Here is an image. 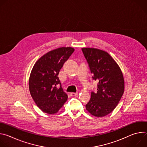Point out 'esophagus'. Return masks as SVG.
Returning <instances> with one entry per match:
<instances>
[{
    "instance_id": "obj_1",
    "label": "esophagus",
    "mask_w": 147,
    "mask_h": 147,
    "mask_svg": "<svg viewBox=\"0 0 147 147\" xmlns=\"http://www.w3.org/2000/svg\"><path fill=\"white\" fill-rule=\"evenodd\" d=\"M78 92H71L70 95L71 96H77L78 95Z\"/></svg>"
}]
</instances>
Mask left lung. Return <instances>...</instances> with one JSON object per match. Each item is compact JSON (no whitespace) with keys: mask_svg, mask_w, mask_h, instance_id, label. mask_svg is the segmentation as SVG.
I'll return each instance as SVG.
<instances>
[{"mask_svg":"<svg viewBox=\"0 0 147 147\" xmlns=\"http://www.w3.org/2000/svg\"><path fill=\"white\" fill-rule=\"evenodd\" d=\"M81 50L93 75L92 79L98 82L97 91L91 92L86 109L94 116H105L115 109L123 94L124 81L122 72L107 52L90 48Z\"/></svg>","mask_w":147,"mask_h":147,"instance_id":"left-lung-1","label":"left lung"}]
</instances>
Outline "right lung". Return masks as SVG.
<instances>
[{
    "instance_id": "1",
    "label": "right lung",
    "mask_w": 147,
    "mask_h": 147,
    "mask_svg": "<svg viewBox=\"0 0 147 147\" xmlns=\"http://www.w3.org/2000/svg\"><path fill=\"white\" fill-rule=\"evenodd\" d=\"M74 51L71 47L51 51L39 59L32 69L29 79L30 92L37 107L46 113H57L67 100L58 75Z\"/></svg>"
}]
</instances>
